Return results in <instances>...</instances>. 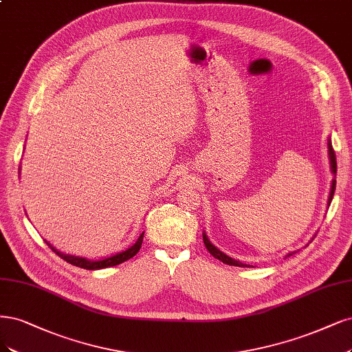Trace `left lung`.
Listing matches in <instances>:
<instances>
[{
    "instance_id": "left-lung-1",
    "label": "left lung",
    "mask_w": 352,
    "mask_h": 352,
    "mask_svg": "<svg viewBox=\"0 0 352 352\" xmlns=\"http://www.w3.org/2000/svg\"><path fill=\"white\" fill-rule=\"evenodd\" d=\"M328 150H329V162H331V170H332V173L336 176V157H335V151H333V148H332V144H331V140H329V142H328ZM335 186H336V180L333 179L332 180V186H331V193H329V199H328V202L331 204V201H332V198H333V192H335ZM202 239H204V243H205V248L208 249V252L212 254V256L215 258V259H218V261H221L223 263H227V265H233V266H248V265H245V263H241L240 261H236V259H233V258H230V256H227L226 253H223L220 249H217L211 241L208 240V237H207V234L205 233H202ZM292 254V253H289ZM288 254V256H289Z\"/></svg>"
}]
</instances>
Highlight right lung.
<instances>
[{"mask_svg":"<svg viewBox=\"0 0 352 352\" xmlns=\"http://www.w3.org/2000/svg\"><path fill=\"white\" fill-rule=\"evenodd\" d=\"M142 239H144V233H141V236L138 237V240L135 241V245H132L131 248H128L126 250H122L116 254H112V256L109 258H104V259H99V261H91V259H87V258H81V256H74V254H67V253H63L56 250L51 243L46 245L50 246L58 256L63 258L65 262L74 265V266H78V268H82V270H104V268H109V266H115V265H119L122 263L131 258H134L135 254L138 253V250L141 249V245H142Z\"/></svg>","mask_w":352,"mask_h":352,"instance_id":"obj_1","label":"right lung"}]
</instances>
